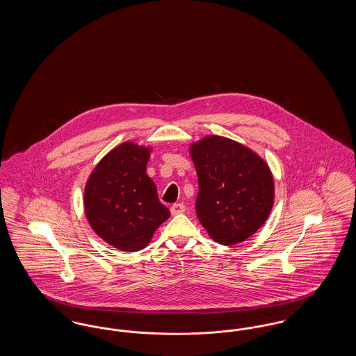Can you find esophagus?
<instances>
[{
	"mask_svg": "<svg viewBox=\"0 0 356 356\" xmlns=\"http://www.w3.org/2000/svg\"><path fill=\"white\" fill-rule=\"evenodd\" d=\"M183 212H186V205L184 204L176 203L170 207V213L172 215H180Z\"/></svg>",
	"mask_w": 356,
	"mask_h": 356,
	"instance_id": "obj_1",
	"label": "esophagus"
}]
</instances>
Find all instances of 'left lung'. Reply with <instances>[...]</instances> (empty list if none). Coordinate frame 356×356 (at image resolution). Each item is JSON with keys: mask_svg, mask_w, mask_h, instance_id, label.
I'll return each instance as SVG.
<instances>
[{"mask_svg": "<svg viewBox=\"0 0 356 356\" xmlns=\"http://www.w3.org/2000/svg\"><path fill=\"white\" fill-rule=\"evenodd\" d=\"M197 172L196 213L222 245L252 236L271 213L275 186L268 164L243 144L205 136L189 147Z\"/></svg>", "mask_w": 356, "mask_h": 356, "instance_id": "obj_1", "label": "left lung"}]
</instances>
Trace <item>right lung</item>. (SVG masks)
I'll use <instances>...</instances> for the list:
<instances>
[{"label": "right lung", "mask_w": 356, "mask_h": 356, "mask_svg": "<svg viewBox=\"0 0 356 356\" xmlns=\"http://www.w3.org/2000/svg\"><path fill=\"white\" fill-rule=\"evenodd\" d=\"M151 148L132 141L106 153L90 173L84 192L86 219L112 247L135 252L147 247L170 216L147 175Z\"/></svg>", "instance_id": "add662e5"}]
</instances>
